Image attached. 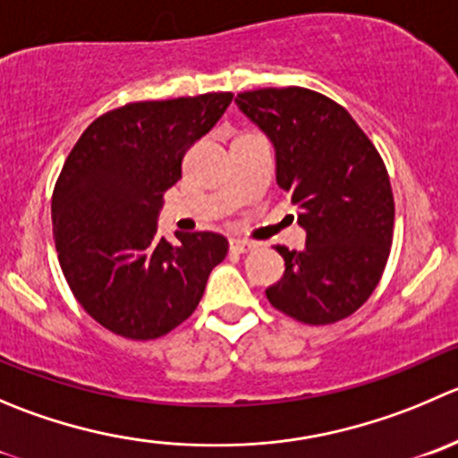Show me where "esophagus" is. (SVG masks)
Segmentation results:
<instances>
[{
	"label": "esophagus",
	"mask_w": 458,
	"mask_h": 458,
	"mask_svg": "<svg viewBox=\"0 0 458 458\" xmlns=\"http://www.w3.org/2000/svg\"><path fill=\"white\" fill-rule=\"evenodd\" d=\"M255 248L252 242H243V239H230V250L233 252H248Z\"/></svg>",
	"instance_id": "obj_1"
}]
</instances>
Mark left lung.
I'll use <instances>...</instances> for the list:
<instances>
[{
    "instance_id": "left-lung-1",
    "label": "left lung",
    "mask_w": 458,
    "mask_h": 458,
    "mask_svg": "<svg viewBox=\"0 0 458 458\" xmlns=\"http://www.w3.org/2000/svg\"><path fill=\"white\" fill-rule=\"evenodd\" d=\"M239 109L275 145L277 185L297 208L304 250L277 246L284 277L266 297L301 324L356 313L378 286L394 237L387 167L352 114L304 87L255 89Z\"/></svg>"
}]
</instances>
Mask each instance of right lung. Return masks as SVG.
Segmentation results:
<instances>
[{
	"label": "right lung",
	"instance_id": "right-lung-1",
	"mask_svg": "<svg viewBox=\"0 0 458 458\" xmlns=\"http://www.w3.org/2000/svg\"><path fill=\"white\" fill-rule=\"evenodd\" d=\"M233 93L130 102L98 116L66 157L51 199L66 284L116 335L157 340L194 313L228 255L216 233L158 234L163 194L185 152L216 125Z\"/></svg>",
	"mask_w": 458,
	"mask_h": 458
}]
</instances>
